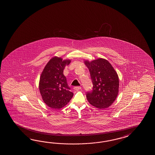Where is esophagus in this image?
<instances>
[{
    "instance_id": "1",
    "label": "esophagus",
    "mask_w": 155,
    "mask_h": 155,
    "mask_svg": "<svg viewBox=\"0 0 155 155\" xmlns=\"http://www.w3.org/2000/svg\"><path fill=\"white\" fill-rule=\"evenodd\" d=\"M81 89V87L80 86H75V87H74V89L75 90H77V91L80 90Z\"/></svg>"
}]
</instances>
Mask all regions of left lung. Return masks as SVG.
Returning <instances> with one entry per match:
<instances>
[{
  "mask_svg": "<svg viewBox=\"0 0 155 155\" xmlns=\"http://www.w3.org/2000/svg\"><path fill=\"white\" fill-rule=\"evenodd\" d=\"M90 73L93 84L92 90L87 92L89 103L98 109L111 105L119 93L118 75L107 60L99 58L89 62L85 61Z\"/></svg>",
  "mask_w": 155,
  "mask_h": 155,
  "instance_id": "left-lung-1",
  "label": "left lung"
}]
</instances>
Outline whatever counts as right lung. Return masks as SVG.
<instances>
[{"instance_id":"add662e5","label":"right lung","mask_w":155,"mask_h":155,"mask_svg":"<svg viewBox=\"0 0 155 155\" xmlns=\"http://www.w3.org/2000/svg\"><path fill=\"white\" fill-rule=\"evenodd\" d=\"M70 60L55 56L50 60L40 78V92L42 99L50 107L60 109L67 105L73 97L66 78L63 72Z\"/></svg>"}]
</instances>
